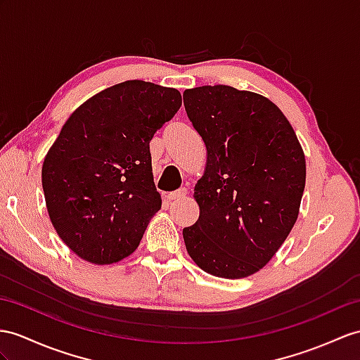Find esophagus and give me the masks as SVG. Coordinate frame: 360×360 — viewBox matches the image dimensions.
<instances>
[{
  "label": "esophagus",
  "mask_w": 360,
  "mask_h": 360,
  "mask_svg": "<svg viewBox=\"0 0 360 360\" xmlns=\"http://www.w3.org/2000/svg\"><path fill=\"white\" fill-rule=\"evenodd\" d=\"M186 194H188L186 188H181V189L175 191V192H171V194L166 195V200H168V201H174V200H181V198H185V197H186Z\"/></svg>",
  "instance_id": "34e87169"
}]
</instances>
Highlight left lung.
<instances>
[{"instance_id":"left-lung-1","label":"left lung","mask_w":360,"mask_h":360,"mask_svg":"<svg viewBox=\"0 0 360 360\" xmlns=\"http://www.w3.org/2000/svg\"><path fill=\"white\" fill-rule=\"evenodd\" d=\"M206 145L194 188L200 207L183 240L195 264L218 278L257 274L274 258L300 215L305 155L290 122L264 96L229 85L183 93Z\"/></svg>"}]
</instances>
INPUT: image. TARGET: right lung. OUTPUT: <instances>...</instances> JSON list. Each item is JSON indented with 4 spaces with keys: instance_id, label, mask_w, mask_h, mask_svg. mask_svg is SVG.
<instances>
[{
    "instance_id": "1",
    "label": "right lung",
    "mask_w": 360,
    "mask_h": 360,
    "mask_svg": "<svg viewBox=\"0 0 360 360\" xmlns=\"http://www.w3.org/2000/svg\"><path fill=\"white\" fill-rule=\"evenodd\" d=\"M180 107L179 90L125 81L67 119L44 159L42 189L51 224L79 258L112 264L137 249L162 207L150 142Z\"/></svg>"
}]
</instances>
